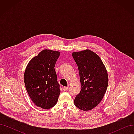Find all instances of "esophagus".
<instances>
[{
    "mask_svg": "<svg viewBox=\"0 0 134 134\" xmlns=\"http://www.w3.org/2000/svg\"><path fill=\"white\" fill-rule=\"evenodd\" d=\"M69 89V87H63V90L64 91H66Z\"/></svg>",
    "mask_w": 134,
    "mask_h": 134,
    "instance_id": "1",
    "label": "esophagus"
}]
</instances>
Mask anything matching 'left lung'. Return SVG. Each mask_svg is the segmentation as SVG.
<instances>
[{"instance_id":"1","label":"left lung","mask_w":134,"mask_h":134,"mask_svg":"<svg viewBox=\"0 0 134 134\" xmlns=\"http://www.w3.org/2000/svg\"><path fill=\"white\" fill-rule=\"evenodd\" d=\"M72 56L78 65L82 86L74 103L82 110H91L100 103L106 92V69L99 56L90 50L72 52Z\"/></svg>"}]
</instances>
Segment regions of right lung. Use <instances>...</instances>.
I'll list each match as a JSON object with an SVG mask.
<instances>
[{
  "label": "right lung",
  "mask_w": 134,
  "mask_h": 134,
  "mask_svg": "<svg viewBox=\"0 0 134 134\" xmlns=\"http://www.w3.org/2000/svg\"><path fill=\"white\" fill-rule=\"evenodd\" d=\"M58 51L44 50L28 63L24 82L28 95L36 106L43 109L53 107L60 93L55 70Z\"/></svg>",
  "instance_id": "add662e5"
}]
</instances>
